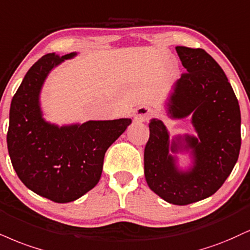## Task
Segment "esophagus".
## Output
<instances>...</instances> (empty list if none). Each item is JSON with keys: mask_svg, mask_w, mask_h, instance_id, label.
Returning a JSON list of instances; mask_svg holds the SVG:
<instances>
[{"mask_svg": "<svg viewBox=\"0 0 250 250\" xmlns=\"http://www.w3.org/2000/svg\"><path fill=\"white\" fill-rule=\"evenodd\" d=\"M150 115H151V112H150L149 108L140 107V108H137L136 114H135L134 121L136 123H143V122L148 121Z\"/></svg>", "mask_w": 250, "mask_h": 250, "instance_id": "obj_1", "label": "esophagus"}]
</instances>
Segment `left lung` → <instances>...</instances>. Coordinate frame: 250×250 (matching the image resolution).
Returning a JSON list of instances; mask_svg holds the SVG:
<instances>
[{"label": "left lung", "mask_w": 250, "mask_h": 250, "mask_svg": "<svg viewBox=\"0 0 250 250\" xmlns=\"http://www.w3.org/2000/svg\"><path fill=\"white\" fill-rule=\"evenodd\" d=\"M176 51L186 73L173 83L164 112L171 120L190 117L195 134L170 137L162 120H150L144 176L162 199L183 206L211 197L230 174L241 146V114L226 74L205 50ZM179 154L189 157L184 167Z\"/></svg>", "instance_id": "8db88e82"}]
</instances>
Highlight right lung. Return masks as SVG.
<instances>
[{
    "label": "right lung",
    "instance_id": "add662e5",
    "mask_svg": "<svg viewBox=\"0 0 250 250\" xmlns=\"http://www.w3.org/2000/svg\"><path fill=\"white\" fill-rule=\"evenodd\" d=\"M77 52L47 53L25 74L14 95L7 135L11 164L29 190L55 203H71L100 180L107 149L131 119L58 125L46 121L41 93L49 74Z\"/></svg>",
    "mask_w": 250,
    "mask_h": 250
}]
</instances>
